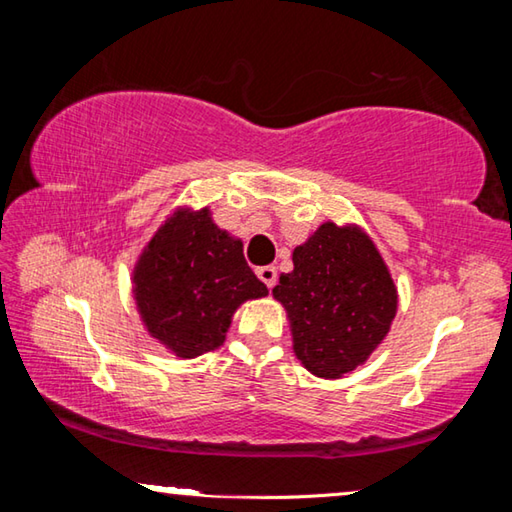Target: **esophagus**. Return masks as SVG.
Instances as JSON below:
<instances>
[{"mask_svg": "<svg viewBox=\"0 0 512 512\" xmlns=\"http://www.w3.org/2000/svg\"><path fill=\"white\" fill-rule=\"evenodd\" d=\"M257 275H259V280H262L268 289L275 287V282H277V268L275 266H262L257 271Z\"/></svg>", "mask_w": 512, "mask_h": 512, "instance_id": "34e87169", "label": "esophagus"}]
</instances>
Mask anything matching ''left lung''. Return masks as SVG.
I'll list each match as a JSON object with an SVG mask.
<instances>
[{
	"label": "left lung",
	"mask_w": 512,
	"mask_h": 512,
	"mask_svg": "<svg viewBox=\"0 0 512 512\" xmlns=\"http://www.w3.org/2000/svg\"><path fill=\"white\" fill-rule=\"evenodd\" d=\"M273 298L287 311L293 354L320 379L363 366L397 314L393 275L357 223L318 225L293 248V271L280 275Z\"/></svg>",
	"instance_id": "obj_1"
}]
</instances>
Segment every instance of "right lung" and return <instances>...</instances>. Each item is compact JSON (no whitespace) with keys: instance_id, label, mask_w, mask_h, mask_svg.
<instances>
[{"instance_id":"add662e5","label":"right lung","mask_w":512,"mask_h":512,"mask_svg":"<svg viewBox=\"0 0 512 512\" xmlns=\"http://www.w3.org/2000/svg\"><path fill=\"white\" fill-rule=\"evenodd\" d=\"M137 314L176 359H196L225 341L235 311L268 296L244 259V241L219 228L210 207L180 205L137 255Z\"/></svg>"}]
</instances>
